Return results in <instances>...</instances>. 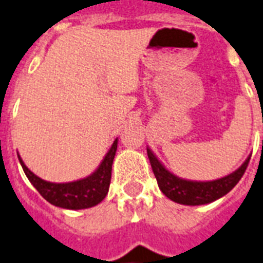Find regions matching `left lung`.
Listing matches in <instances>:
<instances>
[{
  "instance_id": "obj_1",
  "label": "left lung",
  "mask_w": 263,
  "mask_h": 263,
  "mask_svg": "<svg viewBox=\"0 0 263 263\" xmlns=\"http://www.w3.org/2000/svg\"><path fill=\"white\" fill-rule=\"evenodd\" d=\"M146 152H148L153 174L156 176L157 184L163 191V194L172 199L174 202L182 203V205H193V206L213 202L216 199L221 198L227 193H230L241 179L251 157L250 156L236 171L224 176L221 179L212 180V182H193V180L180 179L165 170L164 165L151 152V149H146Z\"/></svg>"
}]
</instances>
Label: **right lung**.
Returning a JSON list of instances; mask_svg holds the SVG:
<instances>
[{
    "mask_svg": "<svg viewBox=\"0 0 263 263\" xmlns=\"http://www.w3.org/2000/svg\"><path fill=\"white\" fill-rule=\"evenodd\" d=\"M117 146H118V140H115L104 157V160L102 161V164L99 165L98 170L91 176H88L85 179L70 182V183L46 182L29 171L20 156H18V160L29 182L33 184V187L39 191V194L46 201L55 206L65 208V209H87L102 202L108 193L111 182V168H112Z\"/></svg>",
    "mask_w": 263,
    "mask_h": 263,
    "instance_id": "1",
    "label": "right lung"
}]
</instances>
